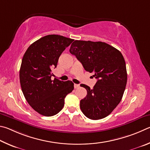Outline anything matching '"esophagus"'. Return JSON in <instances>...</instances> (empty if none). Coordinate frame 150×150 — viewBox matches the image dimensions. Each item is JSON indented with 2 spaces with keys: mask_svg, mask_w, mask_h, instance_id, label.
<instances>
[{
  "mask_svg": "<svg viewBox=\"0 0 150 150\" xmlns=\"http://www.w3.org/2000/svg\"><path fill=\"white\" fill-rule=\"evenodd\" d=\"M74 88L75 89H77L80 87V85L79 84H76V83H74Z\"/></svg>",
  "mask_w": 150,
  "mask_h": 150,
  "instance_id": "34e87169",
  "label": "esophagus"
}]
</instances>
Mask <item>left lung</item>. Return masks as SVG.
<instances>
[{"label":"left lung","mask_w":150,"mask_h":150,"mask_svg":"<svg viewBox=\"0 0 150 150\" xmlns=\"http://www.w3.org/2000/svg\"><path fill=\"white\" fill-rule=\"evenodd\" d=\"M69 51L98 80L92 89L80 85L87 90V96L80 101L81 111L90 119H103L116 108L125 90L127 72L124 57L119 50L101 41L76 40Z\"/></svg>","instance_id":"8db88e82"}]
</instances>
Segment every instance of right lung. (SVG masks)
<instances>
[{
    "mask_svg": "<svg viewBox=\"0 0 150 150\" xmlns=\"http://www.w3.org/2000/svg\"><path fill=\"white\" fill-rule=\"evenodd\" d=\"M74 39L48 35L33 43L26 50L21 64L20 82L29 105L38 113L53 116L61 111L64 98L74 90V83L51 80L52 68Z\"/></svg>",
    "mask_w": 150,
    "mask_h": 150,
    "instance_id": "obj_1",
    "label": "right lung"
}]
</instances>
